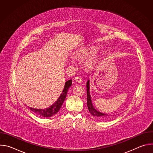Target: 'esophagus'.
I'll return each mask as SVG.
<instances>
[{
	"label": "esophagus",
	"instance_id": "esophagus-1",
	"mask_svg": "<svg viewBox=\"0 0 153 153\" xmlns=\"http://www.w3.org/2000/svg\"><path fill=\"white\" fill-rule=\"evenodd\" d=\"M75 80H76L77 82L79 83H80L82 82V78H81L80 77H79V76L76 77H75Z\"/></svg>",
	"mask_w": 153,
	"mask_h": 153
}]
</instances>
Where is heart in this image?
<instances>
[{
    "label": "heart",
    "mask_w": 153,
    "mask_h": 153,
    "mask_svg": "<svg viewBox=\"0 0 153 153\" xmlns=\"http://www.w3.org/2000/svg\"><path fill=\"white\" fill-rule=\"evenodd\" d=\"M97 49L96 48H93V47L86 48V49H83L79 53L77 57L79 58L91 57V56H94L97 53ZM96 60L94 59H90L85 62V66L86 67V68L91 69V68H93V67L94 66V65L96 63Z\"/></svg>",
    "instance_id": "heart-1"
}]
</instances>
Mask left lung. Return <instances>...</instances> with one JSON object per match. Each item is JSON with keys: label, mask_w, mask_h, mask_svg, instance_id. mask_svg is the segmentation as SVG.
Masks as SVG:
<instances>
[{"label": "left lung", "mask_w": 153, "mask_h": 153, "mask_svg": "<svg viewBox=\"0 0 153 153\" xmlns=\"http://www.w3.org/2000/svg\"><path fill=\"white\" fill-rule=\"evenodd\" d=\"M90 80L89 79L86 82V93H87V106H88V110L92 116L97 118L100 120H107L111 118L112 116L116 115H109L106 113L99 111L94 106L91 94H90Z\"/></svg>", "instance_id": "8db88e82"}]
</instances>
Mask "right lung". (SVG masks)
Segmentation results:
<instances>
[{
	"instance_id": "right-lung-1",
	"label": "right lung",
	"mask_w": 153,
	"mask_h": 153,
	"mask_svg": "<svg viewBox=\"0 0 153 153\" xmlns=\"http://www.w3.org/2000/svg\"><path fill=\"white\" fill-rule=\"evenodd\" d=\"M71 84H72L71 79H70L67 82H65L64 88L62 92V94L57 99V100L50 106L46 108L45 109H38V108L29 107L30 109L33 112L36 113L37 115H39V116L43 117H50L55 115L58 113V111L61 108L62 104L65 98H66L68 88L71 86Z\"/></svg>"
}]
</instances>
